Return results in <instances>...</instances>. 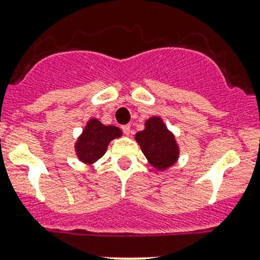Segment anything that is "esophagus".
I'll return each mask as SVG.
<instances>
[{
	"label": "esophagus",
	"mask_w": 260,
	"mask_h": 260,
	"mask_svg": "<svg viewBox=\"0 0 260 260\" xmlns=\"http://www.w3.org/2000/svg\"><path fill=\"white\" fill-rule=\"evenodd\" d=\"M122 129H123V132H124V135L128 136V135H129V133H131V125H129V124L123 125Z\"/></svg>",
	"instance_id": "esophagus-1"
}]
</instances>
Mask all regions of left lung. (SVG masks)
<instances>
[{
    "instance_id": "8db88e82",
    "label": "left lung",
    "mask_w": 260,
    "mask_h": 260,
    "mask_svg": "<svg viewBox=\"0 0 260 260\" xmlns=\"http://www.w3.org/2000/svg\"><path fill=\"white\" fill-rule=\"evenodd\" d=\"M136 140L149 163L157 169L173 166L178 157V146L174 136L167 129L163 120L157 116L150 118L145 129L136 135Z\"/></svg>"
}]
</instances>
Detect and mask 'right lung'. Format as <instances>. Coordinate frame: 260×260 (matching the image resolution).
Masks as SVG:
<instances>
[{
    "mask_svg": "<svg viewBox=\"0 0 260 260\" xmlns=\"http://www.w3.org/2000/svg\"><path fill=\"white\" fill-rule=\"evenodd\" d=\"M122 136V131L114 125H104L100 120L91 119L75 144L79 159L84 163H93L105 154L111 140Z\"/></svg>",
    "mask_w": 260,
    "mask_h": 260,
    "instance_id": "right-lung-1",
    "label": "right lung"
}]
</instances>
